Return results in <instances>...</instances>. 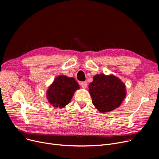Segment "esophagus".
<instances>
[{
    "label": "esophagus",
    "instance_id": "obj_1",
    "mask_svg": "<svg viewBox=\"0 0 159 159\" xmlns=\"http://www.w3.org/2000/svg\"><path fill=\"white\" fill-rule=\"evenodd\" d=\"M80 85H81V86H82V88H84V89H86L87 87H88V83H87V82H80Z\"/></svg>",
    "mask_w": 159,
    "mask_h": 159
}]
</instances>
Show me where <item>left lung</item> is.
Returning a JSON list of instances; mask_svg holds the SVG:
<instances>
[{"instance_id": "obj_1", "label": "left lung", "mask_w": 159, "mask_h": 159, "mask_svg": "<svg viewBox=\"0 0 159 159\" xmlns=\"http://www.w3.org/2000/svg\"><path fill=\"white\" fill-rule=\"evenodd\" d=\"M89 93L93 104L101 113L119 107L126 95L124 83L113 75H96L89 85Z\"/></svg>"}]
</instances>
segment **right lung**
Returning <instances> with one entry per match:
<instances>
[{"label":"right lung","instance_id":"right-lung-1","mask_svg":"<svg viewBox=\"0 0 159 159\" xmlns=\"http://www.w3.org/2000/svg\"><path fill=\"white\" fill-rule=\"evenodd\" d=\"M79 85L73 77L58 76L49 86L46 97L53 107L62 108L68 104Z\"/></svg>","mask_w":159,"mask_h":159}]
</instances>
